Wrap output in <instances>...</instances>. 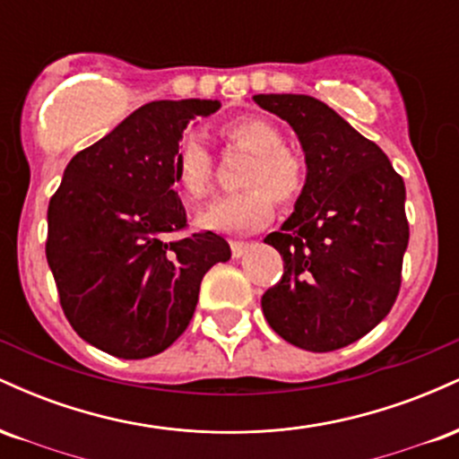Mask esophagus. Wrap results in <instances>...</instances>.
<instances>
[{
    "label": "esophagus",
    "mask_w": 459,
    "mask_h": 459,
    "mask_svg": "<svg viewBox=\"0 0 459 459\" xmlns=\"http://www.w3.org/2000/svg\"><path fill=\"white\" fill-rule=\"evenodd\" d=\"M250 247V241H230V250H233V256H241Z\"/></svg>",
    "instance_id": "esophagus-1"
}]
</instances>
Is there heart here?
Here are the masks:
<instances>
[{
  "mask_svg": "<svg viewBox=\"0 0 459 459\" xmlns=\"http://www.w3.org/2000/svg\"><path fill=\"white\" fill-rule=\"evenodd\" d=\"M226 144L250 151L239 172L244 189L218 198L198 213V224L209 230L247 233L270 222L273 198L289 207L307 187V166L276 125L261 116H239L220 127ZM215 177V157L198 135H187L175 152V181L187 200L209 196Z\"/></svg>",
  "mask_w": 459,
  "mask_h": 459,
  "instance_id": "obj_1",
  "label": "heart"
}]
</instances>
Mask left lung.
<instances>
[{
    "label": "left lung",
    "mask_w": 459,
    "mask_h": 459,
    "mask_svg": "<svg viewBox=\"0 0 459 459\" xmlns=\"http://www.w3.org/2000/svg\"><path fill=\"white\" fill-rule=\"evenodd\" d=\"M252 101L291 125L308 168L296 212L265 237L284 270L263 293V315L287 343L341 350L376 328L399 296L410 239L403 178L376 142L319 99Z\"/></svg>",
    "instance_id": "left-lung-1"
}]
</instances>
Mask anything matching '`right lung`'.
<instances>
[{"label": "right lung", "mask_w": 459, "mask_h": 459, "mask_svg": "<svg viewBox=\"0 0 459 459\" xmlns=\"http://www.w3.org/2000/svg\"><path fill=\"white\" fill-rule=\"evenodd\" d=\"M218 101H152L68 161L47 212V263L68 324L125 360L161 354L186 332L203 276L230 259L224 237L186 233L175 186L183 129Z\"/></svg>", "instance_id": "right-lung-1"}]
</instances>
